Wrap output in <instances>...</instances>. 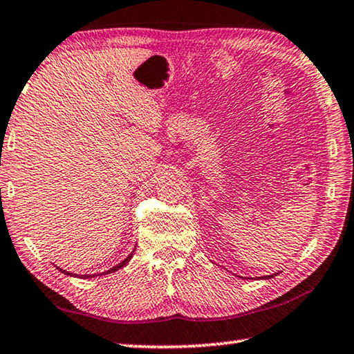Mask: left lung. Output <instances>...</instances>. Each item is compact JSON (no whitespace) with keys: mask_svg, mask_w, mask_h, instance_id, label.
Here are the masks:
<instances>
[{"mask_svg":"<svg viewBox=\"0 0 354 354\" xmlns=\"http://www.w3.org/2000/svg\"><path fill=\"white\" fill-rule=\"evenodd\" d=\"M268 278H270V277H268Z\"/></svg>","mask_w":354,"mask_h":354,"instance_id":"1","label":"left lung"}]
</instances>
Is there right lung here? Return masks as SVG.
<instances>
[{"instance_id":"obj_1","label":"right lung","mask_w":354,"mask_h":354,"mask_svg":"<svg viewBox=\"0 0 354 354\" xmlns=\"http://www.w3.org/2000/svg\"><path fill=\"white\" fill-rule=\"evenodd\" d=\"M131 257H133V253H131L128 257H127V259H124L123 262H120L118 263V266H115V267H113V268H111V270H107L106 273H112V272H115V270H118V268H122L123 266H127V263L131 261ZM64 273H67V272H65L64 270ZM67 274H70V273H67ZM92 277H93V274H92ZM84 278H86V274H84ZM87 278H88V274H87Z\"/></svg>"}]
</instances>
